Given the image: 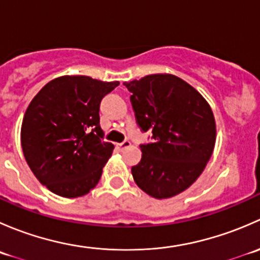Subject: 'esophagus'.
I'll list each match as a JSON object with an SVG mask.
<instances>
[{
	"instance_id": "1",
	"label": "esophagus",
	"mask_w": 260,
	"mask_h": 260,
	"mask_svg": "<svg viewBox=\"0 0 260 260\" xmlns=\"http://www.w3.org/2000/svg\"><path fill=\"white\" fill-rule=\"evenodd\" d=\"M117 148H119V149H124V148H128V147H131V142L129 141H124V142H122V143H117Z\"/></svg>"
}]
</instances>
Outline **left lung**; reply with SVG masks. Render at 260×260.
<instances>
[{
    "label": "left lung",
    "mask_w": 260,
    "mask_h": 260,
    "mask_svg": "<svg viewBox=\"0 0 260 260\" xmlns=\"http://www.w3.org/2000/svg\"><path fill=\"white\" fill-rule=\"evenodd\" d=\"M124 85L132 93L138 124L154 140L141 146L133 180L152 198H174L198 180L214 151L216 123L210 104L190 84L166 73Z\"/></svg>",
    "instance_id": "1"
}]
</instances>
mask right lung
<instances>
[{
	"mask_svg": "<svg viewBox=\"0 0 260 260\" xmlns=\"http://www.w3.org/2000/svg\"><path fill=\"white\" fill-rule=\"evenodd\" d=\"M119 81L62 75L28 104L21 125L23 157L35 177L61 198L86 195L99 182L114 146L102 141L99 104Z\"/></svg>",
	"mask_w": 260,
	"mask_h": 260,
	"instance_id": "1",
	"label": "right lung"
}]
</instances>
